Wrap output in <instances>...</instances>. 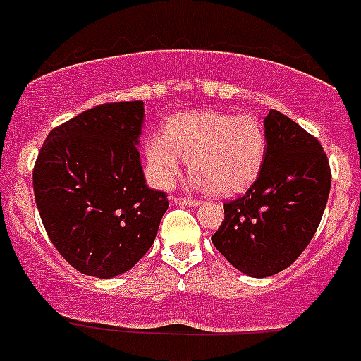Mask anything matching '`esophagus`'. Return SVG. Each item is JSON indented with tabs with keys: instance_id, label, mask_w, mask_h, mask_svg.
<instances>
[{
	"instance_id": "34e87169",
	"label": "esophagus",
	"mask_w": 361,
	"mask_h": 361,
	"mask_svg": "<svg viewBox=\"0 0 361 361\" xmlns=\"http://www.w3.org/2000/svg\"><path fill=\"white\" fill-rule=\"evenodd\" d=\"M173 202H176V204L180 206H197L199 201L195 197H183V195H176V197H173Z\"/></svg>"
}]
</instances>
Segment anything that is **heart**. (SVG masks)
<instances>
[{
    "mask_svg": "<svg viewBox=\"0 0 361 361\" xmlns=\"http://www.w3.org/2000/svg\"><path fill=\"white\" fill-rule=\"evenodd\" d=\"M149 173L167 188L180 174L183 159L197 187L216 195L247 190L261 173L266 157V134L257 118L220 111H188L167 123L166 134L146 139Z\"/></svg>",
    "mask_w": 361,
    "mask_h": 361,
    "instance_id": "obj_1",
    "label": "heart"
}]
</instances>
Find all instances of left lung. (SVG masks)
I'll list each match as a JSON object with an SVG mask.
<instances>
[{
	"label": "left lung",
	"mask_w": 361,
	"mask_h": 361,
	"mask_svg": "<svg viewBox=\"0 0 361 361\" xmlns=\"http://www.w3.org/2000/svg\"><path fill=\"white\" fill-rule=\"evenodd\" d=\"M266 157L252 187L224 202L212 236L216 250L243 274L269 277L300 257L316 234L331 185L321 142L271 109L264 118Z\"/></svg>",
	"instance_id": "1"
}]
</instances>
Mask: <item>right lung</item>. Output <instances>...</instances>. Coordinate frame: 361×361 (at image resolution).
Wrapping results in <instances>:
<instances>
[{"mask_svg": "<svg viewBox=\"0 0 361 361\" xmlns=\"http://www.w3.org/2000/svg\"><path fill=\"white\" fill-rule=\"evenodd\" d=\"M142 100L82 111L49 132L33 192L49 240L84 275L125 274L153 245L167 194L146 187L139 159Z\"/></svg>", "mask_w": 361, "mask_h": 361, "instance_id": "right-lung-1", "label": "right lung"}]
</instances>
